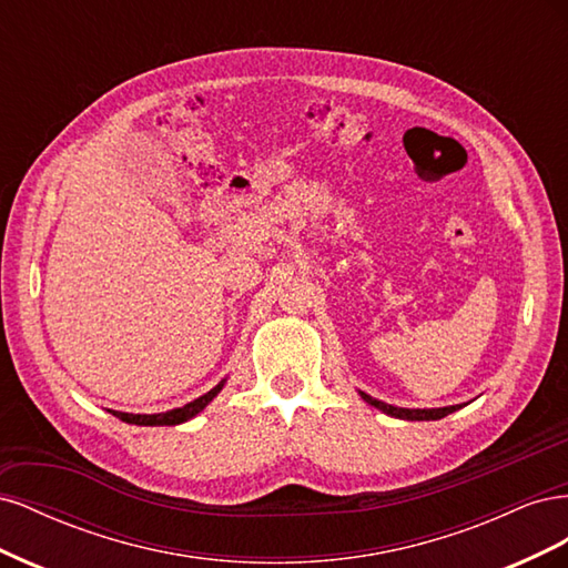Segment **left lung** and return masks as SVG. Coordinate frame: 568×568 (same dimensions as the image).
Returning a JSON list of instances; mask_svg holds the SVG:
<instances>
[{"label": "left lung", "mask_w": 568, "mask_h": 568, "mask_svg": "<svg viewBox=\"0 0 568 568\" xmlns=\"http://www.w3.org/2000/svg\"><path fill=\"white\" fill-rule=\"evenodd\" d=\"M359 398H363L367 405L382 409L384 415L388 417H395V419H407V422H436V419H443L453 415V412L459 409V405H448V407H428V409H409V407H395V405H388V403H382L372 398V395H367L365 390H359Z\"/></svg>", "instance_id": "8db88e82"}]
</instances>
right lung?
<instances>
[{
    "instance_id": "1",
    "label": "right lung",
    "mask_w": 568,
    "mask_h": 568,
    "mask_svg": "<svg viewBox=\"0 0 568 568\" xmlns=\"http://www.w3.org/2000/svg\"><path fill=\"white\" fill-rule=\"evenodd\" d=\"M227 379H222L217 386H213L209 393H203L201 398L186 403L182 407H175V409H168V412H159V415H132V412H118V409H111V415L118 417L120 422L125 424H136V426H178V424H184L189 419H194L199 412H203V407L209 405L215 395L222 390V386H225Z\"/></svg>"
}]
</instances>
